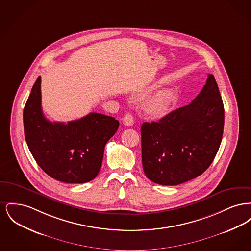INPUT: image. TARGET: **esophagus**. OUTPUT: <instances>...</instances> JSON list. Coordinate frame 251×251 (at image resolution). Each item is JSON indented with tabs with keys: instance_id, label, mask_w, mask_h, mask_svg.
<instances>
[{
	"instance_id": "esophagus-1",
	"label": "esophagus",
	"mask_w": 251,
	"mask_h": 251,
	"mask_svg": "<svg viewBox=\"0 0 251 251\" xmlns=\"http://www.w3.org/2000/svg\"><path fill=\"white\" fill-rule=\"evenodd\" d=\"M123 124H124L125 126H128V127L131 126V125L133 124V117H132V115H131V114H127V115L124 117V119H123Z\"/></svg>"
}]
</instances>
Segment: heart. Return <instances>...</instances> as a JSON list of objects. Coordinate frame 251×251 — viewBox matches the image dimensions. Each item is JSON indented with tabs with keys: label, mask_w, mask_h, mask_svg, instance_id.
<instances>
[{
	"label": "heart",
	"mask_w": 251,
	"mask_h": 251,
	"mask_svg": "<svg viewBox=\"0 0 251 251\" xmlns=\"http://www.w3.org/2000/svg\"><path fill=\"white\" fill-rule=\"evenodd\" d=\"M175 94L170 90H165L150 98L144 104L145 113L151 118H162L175 102Z\"/></svg>",
	"instance_id": "heart-1"
}]
</instances>
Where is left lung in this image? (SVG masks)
Masks as SVG:
<instances>
[{
	"instance_id": "obj_1",
	"label": "left lung",
	"mask_w": 251,
	"mask_h": 251,
	"mask_svg": "<svg viewBox=\"0 0 251 251\" xmlns=\"http://www.w3.org/2000/svg\"><path fill=\"white\" fill-rule=\"evenodd\" d=\"M224 129V105L213 74L190 104L141 126L142 165L148 179L178 185L211 166Z\"/></svg>"
}]
</instances>
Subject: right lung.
I'll use <instances>...</instances> for the list:
<instances>
[{
  "label": "right lung",
  "mask_w": 251,
  "mask_h": 251,
  "mask_svg": "<svg viewBox=\"0 0 251 251\" xmlns=\"http://www.w3.org/2000/svg\"><path fill=\"white\" fill-rule=\"evenodd\" d=\"M41 78L33 85L24 110L25 140L37 165L50 177L66 183H84L98 175L108 140L120 122L90 113L80 120L51 122L41 108Z\"/></svg>",
  "instance_id": "obj_1"
}]
</instances>
